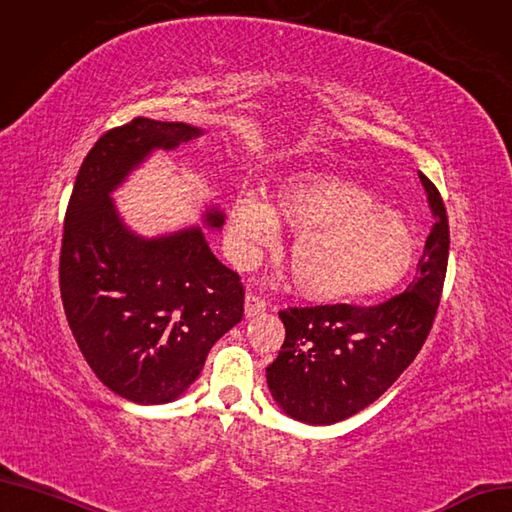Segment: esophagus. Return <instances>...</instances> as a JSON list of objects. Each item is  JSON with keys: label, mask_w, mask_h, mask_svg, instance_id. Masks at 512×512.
<instances>
[{"label": "esophagus", "mask_w": 512, "mask_h": 512, "mask_svg": "<svg viewBox=\"0 0 512 512\" xmlns=\"http://www.w3.org/2000/svg\"><path fill=\"white\" fill-rule=\"evenodd\" d=\"M243 309H245V317H256V315H260L264 309H267V303H264L262 298L256 296L254 292H248V294H245V305H243Z\"/></svg>", "instance_id": "34e87169"}]
</instances>
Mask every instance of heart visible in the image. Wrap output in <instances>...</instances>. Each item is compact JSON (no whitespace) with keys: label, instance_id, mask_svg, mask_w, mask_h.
I'll return each mask as SVG.
<instances>
[{"label":"heart","instance_id":"b5f03b06","mask_svg":"<svg viewBox=\"0 0 512 512\" xmlns=\"http://www.w3.org/2000/svg\"><path fill=\"white\" fill-rule=\"evenodd\" d=\"M296 233L288 262L296 292L315 305H343L390 292L419 258L415 228L373 192L334 175L298 173L273 203L239 195L231 205V248L239 264L256 260L279 237Z\"/></svg>","mask_w":512,"mask_h":512}]
</instances>
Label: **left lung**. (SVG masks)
Wrapping results in <instances>:
<instances>
[{
    "instance_id": "8db88e82",
    "label": "left lung",
    "mask_w": 512,
    "mask_h": 512,
    "mask_svg": "<svg viewBox=\"0 0 512 512\" xmlns=\"http://www.w3.org/2000/svg\"><path fill=\"white\" fill-rule=\"evenodd\" d=\"M434 226L417 277L375 307L324 305L281 311L286 341L267 368L281 413L309 426H330L373 404L424 345L438 309L449 258V220L436 186L419 173Z\"/></svg>"
}]
</instances>
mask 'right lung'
<instances>
[{"label":"right lung","mask_w":512,"mask_h":512,"mask_svg":"<svg viewBox=\"0 0 512 512\" xmlns=\"http://www.w3.org/2000/svg\"><path fill=\"white\" fill-rule=\"evenodd\" d=\"M205 131L186 122L135 118L86 154L67 205L59 284L69 328L97 379L135 404H167L197 381L214 343L243 317L239 275L211 254L203 226L146 237L120 216L114 192L163 150Z\"/></svg>","instance_id":"1"}]
</instances>
